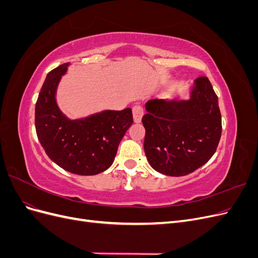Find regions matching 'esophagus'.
Wrapping results in <instances>:
<instances>
[{"mask_svg":"<svg viewBox=\"0 0 258 258\" xmlns=\"http://www.w3.org/2000/svg\"><path fill=\"white\" fill-rule=\"evenodd\" d=\"M132 114H134V119L136 122H140L142 119V117L144 115V110L141 105H135L132 107Z\"/></svg>","mask_w":258,"mask_h":258,"instance_id":"1","label":"esophagus"}]
</instances>
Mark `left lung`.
<instances>
[{
    "label": "left lung",
    "instance_id": "obj_1",
    "mask_svg": "<svg viewBox=\"0 0 258 258\" xmlns=\"http://www.w3.org/2000/svg\"><path fill=\"white\" fill-rule=\"evenodd\" d=\"M142 117L150 165L169 176H183L210 160L222 136L216 93L207 76L195 81L190 99H152Z\"/></svg>",
    "mask_w": 258,
    "mask_h": 258
}]
</instances>
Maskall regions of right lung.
Segmentation results:
<instances>
[{
	"label": "right lung",
	"mask_w": 258,
	"mask_h": 258,
	"mask_svg": "<svg viewBox=\"0 0 258 258\" xmlns=\"http://www.w3.org/2000/svg\"><path fill=\"white\" fill-rule=\"evenodd\" d=\"M69 63L46 76L35 104V129L48 157L79 175H95L111 167L117 148L134 122L131 108L104 111L87 118L70 120L57 106L56 90Z\"/></svg>",
	"instance_id": "obj_1"
}]
</instances>
